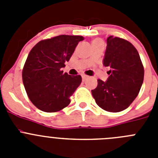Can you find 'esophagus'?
Wrapping results in <instances>:
<instances>
[{
  "instance_id": "1",
  "label": "esophagus",
  "mask_w": 158,
  "mask_h": 158,
  "mask_svg": "<svg viewBox=\"0 0 158 158\" xmlns=\"http://www.w3.org/2000/svg\"><path fill=\"white\" fill-rule=\"evenodd\" d=\"M81 77H82V79H83V81H85L86 79V78L88 77L87 75H85V74H82Z\"/></svg>"
}]
</instances>
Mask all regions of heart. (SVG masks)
Instances as JSON below:
<instances>
[{
	"instance_id": "1",
	"label": "heart",
	"mask_w": 158,
	"mask_h": 158,
	"mask_svg": "<svg viewBox=\"0 0 158 158\" xmlns=\"http://www.w3.org/2000/svg\"><path fill=\"white\" fill-rule=\"evenodd\" d=\"M93 44H101V42L98 40H94V41H93Z\"/></svg>"
}]
</instances>
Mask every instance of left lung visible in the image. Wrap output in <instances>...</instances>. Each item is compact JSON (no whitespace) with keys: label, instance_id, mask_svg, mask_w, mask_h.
Returning a JSON list of instances; mask_svg holds the SVG:
<instances>
[{"label":"left lung","instance_id":"left-lung-1","mask_svg":"<svg viewBox=\"0 0 158 158\" xmlns=\"http://www.w3.org/2000/svg\"><path fill=\"white\" fill-rule=\"evenodd\" d=\"M103 64L109 68L110 76L106 81L97 80V87L92 90L93 98L105 111H123L136 98L143 83L144 68L139 52L130 42L109 36Z\"/></svg>","mask_w":158,"mask_h":158}]
</instances>
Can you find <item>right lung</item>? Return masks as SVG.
Here are the masks:
<instances>
[{
    "mask_svg": "<svg viewBox=\"0 0 158 158\" xmlns=\"http://www.w3.org/2000/svg\"><path fill=\"white\" fill-rule=\"evenodd\" d=\"M82 40L83 36L62 35L42 40L31 49L22 77L27 96L37 108L55 112L69 104V97L81 83V77L70 76L62 69Z\"/></svg>",
    "mask_w": 158,
    "mask_h": 158,
    "instance_id": "add662e5",
    "label": "right lung"
}]
</instances>
